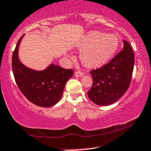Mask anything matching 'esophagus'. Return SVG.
Here are the masks:
<instances>
[{
	"instance_id": "obj_1",
	"label": "esophagus",
	"mask_w": 151,
	"mask_h": 151,
	"mask_svg": "<svg viewBox=\"0 0 151 151\" xmlns=\"http://www.w3.org/2000/svg\"><path fill=\"white\" fill-rule=\"evenodd\" d=\"M74 74H75L76 77H82V76L83 75V72H80V71H76L75 73Z\"/></svg>"
}]
</instances>
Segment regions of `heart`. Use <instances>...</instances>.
<instances>
[{"instance_id":"1","label":"heart","mask_w":151,"mask_h":151,"mask_svg":"<svg viewBox=\"0 0 151 151\" xmlns=\"http://www.w3.org/2000/svg\"><path fill=\"white\" fill-rule=\"evenodd\" d=\"M85 46L80 53L81 61L87 67H97L113 56L119 46V39L115 34L92 32L81 43V47Z\"/></svg>"}]
</instances>
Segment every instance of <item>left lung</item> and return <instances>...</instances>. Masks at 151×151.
<instances>
[{"label":"left lung","mask_w":151,"mask_h":151,"mask_svg":"<svg viewBox=\"0 0 151 151\" xmlns=\"http://www.w3.org/2000/svg\"><path fill=\"white\" fill-rule=\"evenodd\" d=\"M123 50L108 63L90 71L93 84L88 91L92 102L99 105L112 104L125 93L131 83L134 65L132 46L123 41Z\"/></svg>","instance_id":"obj_1"}]
</instances>
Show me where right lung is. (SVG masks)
I'll use <instances>...</instances> for the list:
<instances>
[{"label":"right lung","mask_w":151,"mask_h":151,"mask_svg":"<svg viewBox=\"0 0 151 151\" xmlns=\"http://www.w3.org/2000/svg\"><path fill=\"white\" fill-rule=\"evenodd\" d=\"M22 35L12 53V68L18 88L31 103L49 108L56 104L63 96L65 83L73 76V70L50 65L43 71L25 67L18 58V48Z\"/></svg>","instance_id":"obj_1"}]
</instances>
